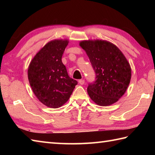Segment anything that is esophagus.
<instances>
[{
    "instance_id": "esophagus-1",
    "label": "esophagus",
    "mask_w": 155,
    "mask_h": 155,
    "mask_svg": "<svg viewBox=\"0 0 155 155\" xmlns=\"http://www.w3.org/2000/svg\"><path fill=\"white\" fill-rule=\"evenodd\" d=\"M78 83H79L80 84H83L84 83V80H83V79L78 80Z\"/></svg>"
}]
</instances>
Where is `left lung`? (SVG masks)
<instances>
[{"mask_svg": "<svg viewBox=\"0 0 155 155\" xmlns=\"http://www.w3.org/2000/svg\"><path fill=\"white\" fill-rule=\"evenodd\" d=\"M79 45L86 52L97 76L96 81L88 84V96L99 106L115 103L130 82L129 62L116 45L107 41H82Z\"/></svg>", "mask_w": 155, "mask_h": 155, "instance_id": "1", "label": "left lung"}]
</instances>
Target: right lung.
Here are the masks:
<instances>
[{"mask_svg": "<svg viewBox=\"0 0 155 155\" xmlns=\"http://www.w3.org/2000/svg\"><path fill=\"white\" fill-rule=\"evenodd\" d=\"M67 39L49 41L32 59L28 78L35 95L49 108H57L67 103L77 81L69 77L62 56Z\"/></svg>", "mask_w": 155, "mask_h": 155, "instance_id": "obj_1", "label": "right lung"}]
</instances>
